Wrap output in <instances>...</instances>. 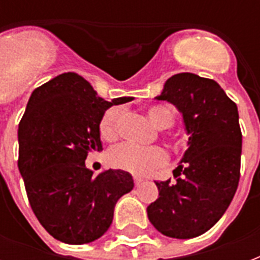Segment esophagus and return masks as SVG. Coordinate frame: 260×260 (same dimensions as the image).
<instances>
[{
	"label": "esophagus",
	"mask_w": 260,
	"mask_h": 260,
	"mask_svg": "<svg viewBox=\"0 0 260 260\" xmlns=\"http://www.w3.org/2000/svg\"><path fill=\"white\" fill-rule=\"evenodd\" d=\"M134 181H135V185H136V186H140V185H142L143 179H142V178H139V177H135V178H134Z\"/></svg>",
	"instance_id": "34e87169"
}]
</instances>
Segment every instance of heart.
<instances>
[{
  "label": "heart",
  "mask_w": 260,
  "mask_h": 260,
  "mask_svg": "<svg viewBox=\"0 0 260 260\" xmlns=\"http://www.w3.org/2000/svg\"><path fill=\"white\" fill-rule=\"evenodd\" d=\"M120 117L121 109L117 106L110 108L104 113L100 121V135L104 140L112 142L117 138ZM147 117L158 129L170 128L174 122L173 110L165 105H154L148 108ZM108 160L114 169L128 171L135 175H146L165 166L169 156L166 151L160 147H139L124 143L113 147L109 151Z\"/></svg>",
  "instance_id": "b5f03b06"
}]
</instances>
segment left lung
<instances>
[{
  "label": "left lung",
  "instance_id": "1",
  "mask_svg": "<svg viewBox=\"0 0 260 260\" xmlns=\"http://www.w3.org/2000/svg\"><path fill=\"white\" fill-rule=\"evenodd\" d=\"M155 98L181 112L189 140L173 171L177 182H155L159 197L148 205L147 214L165 236L197 238L221 218L238 189L242 156L238 106L216 81L191 73L173 75Z\"/></svg>",
  "mask_w": 260,
  "mask_h": 260
}]
</instances>
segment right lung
<instances>
[{
    "label": "right lung",
    "mask_w": 260,
    "mask_h": 260,
    "mask_svg": "<svg viewBox=\"0 0 260 260\" xmlns=\"http://www.w3.org/2000/svg\"><path fill=\"white\" fill-rule=\"evenodd\" d=\"M86 79L63 73L30 94L18 124V170L30 208L44 230L67 244L97 240L113 221L116 202L134 189L122 170L98 175L87 169L89 152L101 151L100 121L110 106Z\"/></svg>",
    "instance_id": "obj_1"
}]
</instances>
